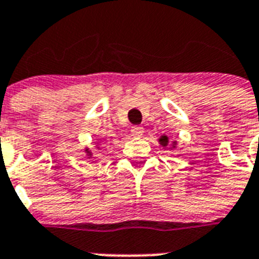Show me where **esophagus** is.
Instances as JSON below:
<instances>
[{
    "mask_svg": "<svg viewBox=\"0 0 259 259\" xmlns=\"http://www.w3.org/2000/svg\"><path fill=\"white\" fill-rule=\"evenodd\" d=\"M143 133H144L143 126H138V125H135V126L132 127V135H133V137L141 138L142 135H143Z\"/></svg>",
    "mask_w": 259,
    "mask_h": 259,
    "instance_id": "1",
    "label": "esophagus"
}]
</instances>
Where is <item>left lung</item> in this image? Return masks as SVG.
<instances>
[{"label": "left lung", "instance_id": "obj_1", "mask_svg": "<svg viewBox=\"0 0 259 259\" xmlns=\"http://www.w3.org/2000/svg\"><path fill=\"white\" fill-rule=\"evenodd\" d=\"M160 143L162 144V146H166L167 144V137H161V138H160Z\"/></svg>", "mask_w": 259, "mask_h": 259}]
</instances>
